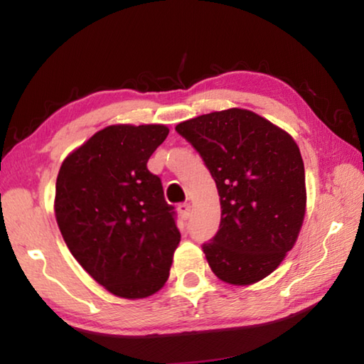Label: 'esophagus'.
<instances>
[{"label":"esophagus","instance_id":"obj_1","mask_svg":"<svg viewBox=\"0 0 364 364\" xmlns=\"http://www.w3.org/2000/svg\"><path fill=\"white\" fill-rule=\"evenodd\" d=\"M178 210H180V215L184 220H188L191 217V205L189 204H180L178 205Z\"/></svg>","mask_w":364,"mask_h":364}]
</instances>
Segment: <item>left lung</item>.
<instances>
[{
	"mask_svg": "<svg viewBox=\"0 0 364 364\" xmlns=\"http://www.w3.org/2000/svg\"><path fill=\"white\" fill-rule=\"evenodd\" d=\"M217 183L220 230L202 250L234 286L267 278L294 247L305 217V168L291 134L245 109L178 123Z\"/></svg>",
	"mask_w": 364,
	"mask_h": 364,
	"instance_id": "8db88e82",
	"label": "left lung"
}]
</instances>
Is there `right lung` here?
I'll return each instance as SVG.
<instances>
[{"mask_svg": "<svg viewBox=\"0 0 364 364\" xmlns=\"http://www.w3.org/2000/svg\"><path fill=\"white\" fill-rule=\"evenodd\" d=\"M165 125H110L60 165L54 212L67 247L114 295L144 299L168 279L181 234L147 160Z\"/></svg>", "mask_w": 364, "mask_h": 364, "instance_id": "1", "label": "right lung"}]
</instances>
